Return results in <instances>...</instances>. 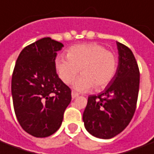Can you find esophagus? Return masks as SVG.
Segmentation results:
<instances>
[{"mask_svg": "<svg viewBox=\"0 0 154 154\" xmlns=\"http://www.w3.org/2000/svg\"><path fill=\"white\" fill-rule=\"evenodd\" d=\"M78 96H79V95H78V93H77V92H72V99H74V98L77 97Z\"/></svg>", "mask_w": 154, "mask_h": 154, "instance_id": "obj_1", "label": "esophagus"}]
</instances>
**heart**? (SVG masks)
I'll return each instance as SVG.
<instances>
[{
  "mask_svg": "<svg viewBox=\"0 0 154 154\" xmlns=\"http://www.w3.org/2000/svg\"><path fill=\"white\" fill-rule=\"evenodd\" d=\"M56 71L66 84L74 81L80 70L82 74L73 88L87 92L95 87L101 90L110 83L117 71L118 59L113 52L97 43L78 44L66 51V57L60 56L55 61Z\"/></svg>",
  "mask_w": 154,
  "mask_h": 154,
  "instance_id": "obj_1",
  "label": "heart"
}]
</instances>
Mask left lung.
Instances as JSON below:
<instances>
[{
  "mask_svg": "<svg viewBox=\"0 0 154 154\" xmlns=\"http://www.w3.org/2000/svg\"><path fill=\"white\" fill-rule=\"evenodd\" d=\"M118 66L104 91L88 97L82 119L92 136L103 139L115 137L129 124L137 105L140 74L134 55L117 42Z\"/></svg>",
  "mask_w": 154,
  "mask_h": 154,
  "instance_id": "obj_1",
  "label": "left lung"
}]
</instances>
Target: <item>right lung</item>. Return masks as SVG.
<instances>
[{
	"mask_svg": "<svg viewBox=\"0 0 154 154\" xmlns=\"http://www.w3.org/2000/svg\"><path fill=\"white\" fill-rule=\"evenodd\" d=\"M63 44L44 37L26 47L15 65L11 95L21 128L36 137H46L62 125L72 100L71 89L58 77L55 67Z\"/></svg>",
	"mask_w": 154,
	"mask_h": 154,
	"instance_id": "add662e5",
	"label": "right lung"
}]
</instances>
